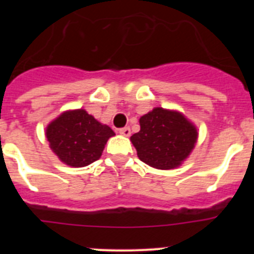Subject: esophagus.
<instances>
[{"instance_id": "1", "label": "esophagus", "mask_w": 254, "mask_h": 254, "mask_svg": "<svg viewBox=\"0 0 254 254\" xmlns=\"http://www.w3.org/2000/svg\"><path fill=\"white\" fill-rule=\"evenodd\" d=\"M120 133L126 136V137H128L129 134H131V128L129 127H123V128H120Z\"/></svg>"}]
</instances>
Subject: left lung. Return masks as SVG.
<instances>
[{
  "label": "left lung",
  "mask_w": 254,
  "mask_h": 254,
  "mask_svg": "<svg viewBox=\"0 0 254 254\" xmlns=\"http://www.w3.org/2000/svg\"><path fill=\"white\" fill-rule=\"evenodd\" d=\"M140 131L131 136L141 161L169 170L179 167L194 149L196 126L177 111L156 107L140 118Z\"/></svg>",
  "instance_id": "left-lung-1"
}]
</instances>
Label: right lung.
Returning a JSON list of instances; mask_svg holds the SVG:
<instances>
[{"instance_id": "obj_1", "label": "right lung", "mask_w": 254, "mask_h": 254, "mask_svg": "<svg viewBox=\"0 0 254 254\" xmlns=\"http://www.w3.org/2000/svg\"><path fill=\"white\" fill-rule=\"evenodd\" d=\"M113 129L98 122L85 109L67 111L52 121L46 129L52 151L62 163L81 168L102 156Z\"/></svg>"}]
</instances>
